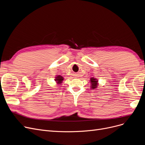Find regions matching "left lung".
Segmentation results:
<instances>
[{"label": "left lung", "instance_id": "obj_1", "mask_svg": "<svg viewBox=\"0 0 145 145\" xmlns=\"http://www.w3.org/2000/svg\"><path fill=\"white\" fill-rule=\"evenodd\" d=\"M90 83H91V86H90V89H95L96 88H98V86L99 85L98 83V80L96 78H91L90 80Z\"/></svg>", "mask_w": 145, "mask_h": 145}]
</instances>
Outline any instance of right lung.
Returning <instances> with one entry per match:
<instances>
[{
    "label": "right lung",
    "instance_id": "1",
    "mask_svg": "<svg viewBox=\"0 0 145 145\" xmlns=\"http://www.w3.org/2000/svg\"><path fill=\"white\" fill-rule=\"evenodd\" d=\"M63 80H64L63 77L60 76V75H57V76L55 77V79H54L56 84L57 85H61Z\"/></svg>",
    "mask_w": 145,
    "mask_h": 145
}]
</instances>
